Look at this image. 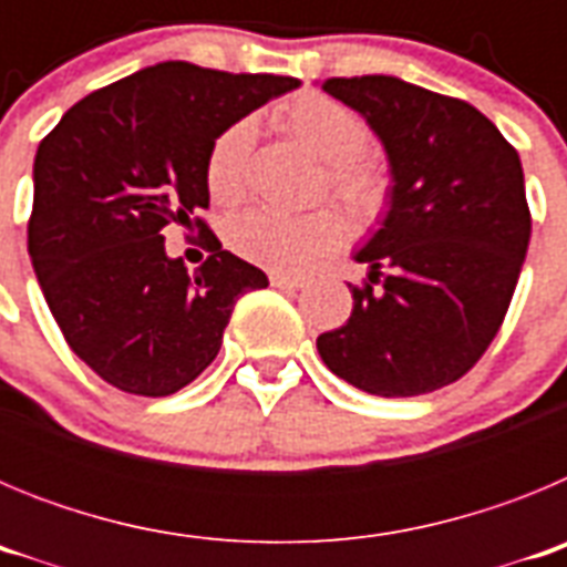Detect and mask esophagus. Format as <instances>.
<instances>
[{"mask_svg": "<svg viewBox=\"0 0 567 567\" xmlns=\"http://www.w3.org/2000/svg\"><path fill=\"white\" fill-rule=\"evenodd\" d=\"M269 280H272V287L278 289H303L307 287V278H295V275H280V272H272L269 275Z\"/></svg>", "mask_w": 567, "mask_h": 567, "instance_id": "1", "label": "esophagus"}]
</instances>
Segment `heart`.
Listing matches in <instances>:
<instances>
[{
  "label": "heart",
  "mask_w": 567,
  "mask_h": 567,
  "mask_svg": "<svg viewBox=\"0 0 567 567\" xmlns=\"http://www.w3.org/2000/svg\"><path fill=\"white\" fill-rule=\"evenodd\" d=\"M278 124L329 164V187L358 221H374L385 207L389 178L383 167L365 158L369 127L343 102L323 93H300L278 110ZM255 127L249 118L229 124L215 135L207 153V187L218 204H235L247 193L249 155ZM343 215L332 207L309 213L255 207L227 224V244L235 255L275 272L307 269L320 255L340 247Z\"/></svg>",
  "instance_id": "obj_1"
}]
</instances>
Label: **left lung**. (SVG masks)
Masks as SVG:
<instances>
[{"label":"left lung","instance_id":"1","mask_svg":"<svg viewBox=\"0 0 567 567\" xmlns=\"http://www.w3.org/2000/svg\"><path fill=\"white\" fill-rule=\"evenodd\" d=\"M323 90L378 135L392 187L354 252L369 284L349 287L352 315L320 334L318 352L360 392H437L483 358L517 289L530 240L519 155L477 107L398 76L327 79Z\"/></svg>","mask_w":567,"mask_h":567}]
</instances>
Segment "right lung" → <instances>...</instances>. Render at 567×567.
Listing matches in <instances>:
<instances>
[{
  "label": "right lung",
  "instance_id": "1",
  "mask_svg": "<svg viewBox=\"0 0 567 567\" xmlns=\"http://www.w3.org/2000/svg\"><path fill=\"white\" fill-rule=\"evenodd\" d=\"M298 84L158 62L84 96L42 138L28 252L68 346L110 385L175 394L215 360L235 300L269 287L202 218L209 258L195 272L162 233L209 207L215 135Z\"/></svg>",
  "mask_w": 567,
  "mask_h": 567
}]
</instances>
